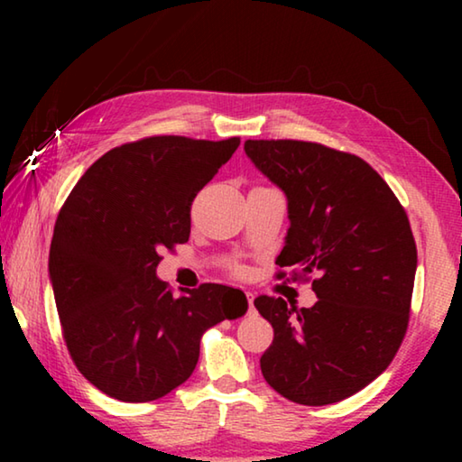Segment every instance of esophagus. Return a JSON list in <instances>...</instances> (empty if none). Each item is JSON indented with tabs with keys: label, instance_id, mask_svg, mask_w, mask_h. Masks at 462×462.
Listing matches in <instances>:
<instances>
[{
	"label": "esophagus",
	"instance_id": "1",
	"mask_svg": "<svg viewBox=\"0 0 462 462\" xmlns=\"http://www.w3.org/2000/svg\"><path fill=\"white\" fill-rule=\"evenodd\" d=\"M246 301H248V314H253V311H254V295L246 293Z\"/></svg>",
	"mask_w": 462,
	"mask_h": 462
}]
</instances>
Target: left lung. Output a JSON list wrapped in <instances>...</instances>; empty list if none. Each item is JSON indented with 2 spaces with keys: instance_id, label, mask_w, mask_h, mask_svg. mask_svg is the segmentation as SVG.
I'll use <instances>...</instances> for the list:
<instances>
[{
  "instance_id": "8db88e82",
  "label": "left lung",
  "mask_w": 462,
  "mask_h": 462,
  "mask_svg": "<svg viewBox=\"0 0 462 462\" xmlns=\"http://www.w3.org/2000/svg\"><path fill=\"white\" fill-rule=\"evenodd\" d=\"M245 151L287 195L291 226L275 263L318 295L311 308L256 297L275 332L263 377L295 403L342 402L387 369L408 332L418 267L408 214L356 154L303 140H246Z\"/></svg>"
}]
</instances>
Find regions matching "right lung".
Returning <instances> with one entry per match:
<instances>
[{
  "instance_id": "obj_1",
  "label": "right lung",
  "mask_w": 462,
  "mask_h": 462,
  "mask_svg": "<svg viewBox=\"0 0 462 462\" xmlns=\"http://www.w3.org/2000/svg\"><path fill=\"white\" fill-rule=\"evenodd\" d=\"M240 138L151 136L97 159L62 203L49 273L79 373L114 400L154 402L191 377L208 328L248 308L240 289L201 283L173 297L156 267L189 240L191 203Z\"/></svg>"
}]
</instances>
